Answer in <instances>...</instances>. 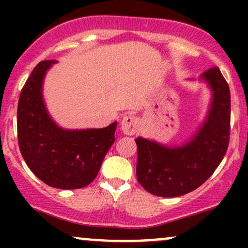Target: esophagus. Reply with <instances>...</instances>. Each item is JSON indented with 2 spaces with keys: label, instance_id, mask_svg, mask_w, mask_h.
<instances>
[{
  "label": "esophagus",
  "instance_id": "34e87169",
  "mask_svg": "<svg viewBox=\"0 0 248 248\" xmlns=\"http://www.w3.org/2000/svg\"><path fill=\"white\" fill-rule=\"evenodd\" d=\"M121 130L126 135H134L138 132L139 120L133 115H124L121 120Z\"/></svg>",
  "mask_w": 248,
  "mask_h": 248
}]
</instances>
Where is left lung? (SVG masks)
<instances>
[{
    "label": "left lung",
    "mask_w": 248,
    "mask_h": 248,
    "mask_svg": "<svg viewBox=\"0 0 248 248\" xmlns=\"http://www.w3.org/2000/svg\"><path fill=\"white\" fill-rule=\"evenodd\" d=\"M193 80V79H191ZM199 81L211 92L205 118L181 144L135 139L136 176L148 192L158 197H178L201 186L223 160L230 140L231 95L218 67L205 71Z\"/></svg>",
    "instance_id": "8db88e82"
}]
</instances>
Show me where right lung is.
<instances>
[{
	"label": "right lung",
	"mask_w": 248,
	"mask_h": 248,
	"mask_svg": "<svg viewBox=\"0 0 248 248\" xmlns=\"http://www.w3.org/2000/svg\"><path fill=\"white\" fill-rule=\"evenodd\" d=\"M56 61L41 62L33 69L18 100L17 133L22 156L30 170L47 186L80 189L98 175L114 143L118 122L105 128L66 129L51 118L43 85Z\"/></svg>",
	"instance_id": "right-lung-1"
}]
</instances>
